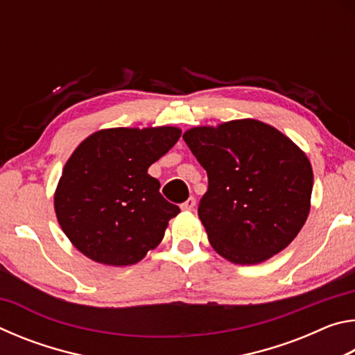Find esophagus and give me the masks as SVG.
<instances>
[{"label":"esophagus","instance_id":"1","mask_svg":"<svg viewBox=\"0 0 355 355\" xmlns=\"http://www.w3.org/2000/svg\"><path fill=\"white\" fill-rule=\"evenodd\" d=\"M180 207H182V209H184V211H191V209L196 207V199H194V197H189V199L183 202Z\"/></svg>","mask_w":355,"mask_h":355}]
</instances>
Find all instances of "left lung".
Returning <instances> with one entry per match:
<instances>
[{"label": "left lung", "mask_w": 355, "mask_h": 355, "mask_svg": "<svg viewBox=\"0 0 355 355\" xmlns=\"http://www.w3.org/2000/svg\"><path fill=\"white\" fill-rule=\"evenodd\" d=\"M183 139L207 171L197 213L219 255L257 264L297 236L310 211L313 172L296 144L252 119L192 128Z\"/></svg>", "instance_id": "1"}]
</instances>
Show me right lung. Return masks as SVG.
<instances>
[{"mask_svg":"<svg viewBox=\"0 0 355 355\" xmlns=\"http://www.w3.org/2000/svg\"><path fill=\"white\" fill-rule=\"evenodd\" d=\"M173 127L111 128L83 141L59 180L55 209L75 248L94 261L128 266L164 236L180 208L147 171L175 146Z\"/></svg>","mask_w":355,"mask_h":355,"instance_id":"obj_1","label":"right lung"}]
</instances>
